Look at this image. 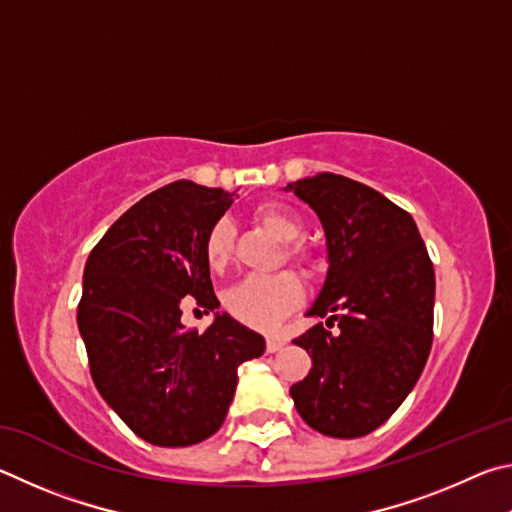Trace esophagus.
I'll return each mask as SVG.
<instances>
[{
    "label": "esophagus",
    "instance_id": "34e87169",
    "mask_svg": "<svg viewBox=\"0 0 512 512\" xmlns=\"http://www.w3.org/2000/svg\"><path fill=\"white\" fill-rule=\"evenodd\" d=\"M285 346V339L281 337H267V353H279Z\"/></svg>",
    "mask_w": 512,
    "mask_h": 512
}]
</instances>
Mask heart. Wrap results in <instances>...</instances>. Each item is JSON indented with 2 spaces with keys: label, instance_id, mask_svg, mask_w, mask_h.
I'll list each match as a JSON object with an SVG mask.
<instances>
[{
  "label": "heart",
  "instance_id": "obj_1",
  "mask_svg": "<svg viewBox=\"0 0 512 512\" xmlns=\"http://www.w3.org/2000/svg\"><path fill=\"white\" fill-rule=\"evenodd\" d=\"M256 222L265 227L281 242H294L303 233L301 220L281 204H261L254 211ZM233 229L227 218L213 224L204 240V258L213 272L227 267L231 258ZM285 256L294 263H310L308 251L297 245L285 249ZM303 301V285L292 272H279L267 276H245L233 288L224 292V308L242 324L251 328L270 330L297 310Z\"/></svg>",
  "mask_w": 512,
  "mask_h": 512
}]
</instances>
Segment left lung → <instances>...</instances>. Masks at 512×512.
I'll list each match as a JSON object with an SVG mask.
<instances>
[{
  "label": "left lung",
  "instance_id": "1",
  "mask_svg": "<svg viewBox=\"0 0 512 512\" xmlns=\"http://www.w3.org/2000/svg\"><path fill=\"white\" fill-rule=\"evenodd\" d=\"M324 227L326 279L294 344L312 369L292 384L299 416L333 438L371 434L396 411L423 373L434 328L436 279L414 218L353 179L321 173L290 182Z\"/></svg>",
  "mask_w": 512,
  "mask_h": 512
}]
</instances>
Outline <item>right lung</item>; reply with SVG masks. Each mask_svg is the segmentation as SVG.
<instances>
[{
	"label": "right lung",
	"mask_w": 512,
	"mask_h": 512,
	"mask_svg": "<svg viewBox=\"0 0 512 512\" xmlns=\"http://www.w3.org/2000/svg\"><path fill=\"white\" fill-rule=\"evenodd\" d=\"M236 197L179 179L130 206L85 263L78 330L92 380L152 445L186 447L218 432L238 366L265 353L263 335L227 312L204 333L182 324L184 297L206 315L220 308L204 240Z\"/></svg>",
	"instance_id": "add662e5"
}]
</instances>
